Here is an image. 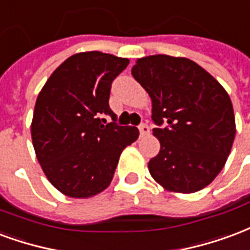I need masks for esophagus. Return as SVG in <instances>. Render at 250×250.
Returning a JSON list of instances; mask_svg holds the SVG:
<instances>
[{
	"instance_id": "esophagus-1",
	"label": "esophagus",
	"mask_w": 250,
	"mask_h": 250,
	"mask_svg": "<svg viewBox=\"0 0 250 250\" xmlns=\"http://www.w3.org/2000/svg\"><path fill=\"white\" fill-rule=\"evenodd\" d=\"M138 129H140V134H141V136H146L147 133H149V126H147L146 124H141V125L138 126Z\"/></svg>"
}]
</instances>
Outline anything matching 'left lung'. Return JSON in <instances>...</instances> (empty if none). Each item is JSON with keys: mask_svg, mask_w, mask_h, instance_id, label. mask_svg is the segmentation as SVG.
I'll return each mask as SVG.
<instances>
[{"mask_svg": "<svg viewBox=\"0 0 250 250\" xmlns=\"http://www.w3.org/2000/svg\"><path fill=\"white\" fill-rule=\"evenodd\" d=\"M134 80L152 100L153 136L160 153L149 164L153 180L167 192L194 193L221 172L236 136L233 105L221 83L185 57L138 58Z\"/></svg>", "mask_w": 250, "mask_h": 250, "instance_id": "left-lung-1", "label": "left lung"}]
</instances>
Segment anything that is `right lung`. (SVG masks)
Segmentation results:
<instances>
[{"label": "right lung", "instance_id": "right-lung-1", "mask_svg": "<svg viewBox=\"0 0 250 250\" xmlns=\"http://www.w3.org/2000/svg\"><path fill=\"white\" fill-rule=\"evenodd\" d=\"M129 60L101 52L66 58L38 93L30 133L49 183L72 198H89L113 180L121 153L140 136L137 127L106 124L110 85Z\"/></svg>", "mask_w": 250, "mask_h": 250}]
</instances>
